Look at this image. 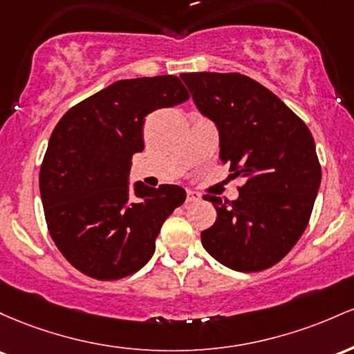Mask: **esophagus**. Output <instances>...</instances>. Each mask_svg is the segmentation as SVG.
I'll return each mask as SVG.
<instances>
[{
  "label": "esophagus",
  "mask_w": 354,
  "mask_h": 354,
  "mask_svg": "<svg viewBox=\"0 0 354 354\" xmlns=\"http://www.w3.org/2000/svg\"><path fill=\"white\" fill-rule=\"evenodd\" d=\"M198 198H201V194L196 192V190H187V198H185V201H187V202H197Z\"/></svg>",
  "instance_id": "1"
}]
</instances>
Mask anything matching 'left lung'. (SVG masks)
Listing matches in <instances>:
<instances>
[{"label":"left lung","mask_w":354,"mask_h":354,"mask_svg":"<svg viewBox=\"0 0 354 354\" xmlns=\"http://www.w3.org/2000/svg\"><path fill=\"white\" fill-rule=\"evenodd\" d=\"M204 117L219 130L221 160L242 177L239 197L204 196L217 210L202 245L225 268H271L303 236L321 184L315 138L271 90L241 73L180 75Z\"/></svg>","instance_id":"left-lung-1"}]
</instances>
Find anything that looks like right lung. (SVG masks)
<instances>
[{
  "mask_svg": "<svg viewBox=\"0 0 354 354\" xmlns=\"http://www.w3.org/2000/svg\"><path fill=\"white\" fill-rule=\"evenodd\" d=\"M189 100L174 75L115 82L77 103L51 133L39 169L45 219L65 259L98 281L144 268L162 224L184 204L178 185L129 189L132 156L144 150L145 117Z\"/></svg>",
  "mask_w": 354,
  "mask_h": 354,
  "instance_id": "obj_1",
  "label": "right lung"
}]
</instances>
